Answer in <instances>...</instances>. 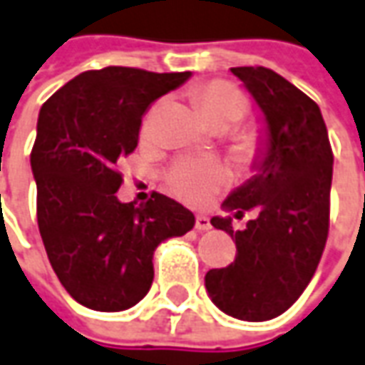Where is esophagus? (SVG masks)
Here are the masks:
<instances>
[{"label":"esophagus","instance_id":"esophagus-1","mask_svg":"<svg viewBox=\"0 0 365 365\" xmlns=\"http://www.w3.org/2000/svg\"><path fill=\"white\" fill-rule=\"evenodd\" d=\"M210 227H212V222H210L207 215H195V230L205 232V230H210Z\"/></svg>","mask_w":365,"mask_h":365}]
</instances>
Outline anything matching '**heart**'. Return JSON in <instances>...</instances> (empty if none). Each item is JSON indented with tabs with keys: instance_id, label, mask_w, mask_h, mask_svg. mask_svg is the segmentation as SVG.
Wrapping results in <instances>:
<instances>
[{
	"instance_id": "heart-1",
	"label": "heart",
	"mask_w": 365,
	"mask_h": 365,
	"mask_svg": "<svg viewBox=\"0 0 365 365\" xmlns=\"http://www.w3.org/2000/svg\"><path fill=\"white\" fill-rule=\"evenodd\" d=\"M202 108L212 123L237 125L250 111V101L245 93L234 83L227 81H210L200 91ZM150 120L145 121V130ZM227 183V172L222 163L212 160L182 158L173 163L168 172V187L182 197L183 202L203 203L214 192Z\"/></svg>"
}]
</instances>
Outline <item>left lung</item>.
Here are the masks:
<instances>
[{"instance_id":"1","label":"left lung","mask_w":365,"mask_h":365,"mask_svg":"<svg viewBox=\"0 0 365 365\" xmlns=\"http://www.w3.org/2000/svg\"><path fill=\"white\" fill-rule=\"evenodd\" d=\"M266 121L255 175L227 195L224 207L242 215L255 210L244 230L232 217L212 225L235 240L227 267L205 274V289L232 318L266 322L284 314L316 274L329 230L334 153L318 103L272 69L232 68Z\"/></svg>"}]
</instances>
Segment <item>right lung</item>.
<instances>
[{
	"label": "right lung",
	"mask_w": 365,
	"mask_h": 365,
	"mask_svg": "<svg viewBox=\"0 0 365 365\" xmlns=\"http://www.w3.org/2000/svg\"><path fill=\"white\" fill-rule=\"evenodd\" d=\"M190 76L91 69L39 110L31 150L37 225L61 286L89 309L135 306L153 282L155 247L195 224L190 210L163 193L138 207L115 195L123 182L115 165L138 148L145 110Z\"/></svg>",
	"instance_id": "right-lung-1"
}]
</instances>
